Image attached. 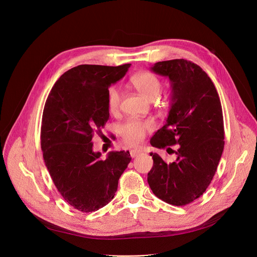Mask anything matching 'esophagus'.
Wrapping results in <instances>:
<instances>
[{
	"label": "esophagus",
	"mask_w": 257,
	"mask_h": 257,
	"mask_svg": "<svg viewBox=\"0 0 257 257\" xmlns=\"http://www.w3.org/2000/svg\"><path fill=\"white\" fill-rule=\"evenodd\" d=\"M141 150H131L130 151V156L132 157V158H134V157H137L139 154H141Z\"/></svg>",
	"instance_id": "34e87169"
}]
</instances>
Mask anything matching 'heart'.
<instances>
[{
	"label": "heart",
	"instance_id": "1",
	"mask_svg": "<svg viewBox=\"0 0 257 257\" xmlns=\"http://www.w3.org/2000/svg\"><path fill=\"white\" fill-rule=\"evenodd\" d=\"M132 85L149 100H155L161 89L160 79L151 72H143L131 79ZM121 102V91L116 86H111L107 92V107L111 113L118 111ZM154 128V123L150 119L141 120L137 118L127 119L119 126V134L123 141L130 146L140 145L148 131Z\"/></svg>",
	"mask_w": 257,
	"mask_h": 257
}]
</instances>
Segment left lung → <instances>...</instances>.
<instances>
[{
  "instance_id": "obj_1",
  "label": "left lung",
  "mask_w": 257,
  "mask_h": 257,
  "mask_svg": "<svg viewBox=\"0 0 257 257\" xmlns=\"http://www.w3.org/2000/svg\"><path fill=\"white\" fill-rule=\"evenodd\" d=\"M151 70L169 77L172 104L167 123L150 144L158 149L179 146L173 163L150 153L148 183L157 198L183 206L205 193L217 171L225 144L222 105L211 79L192 61H159Z\"/></svg>"
}]
</instances>
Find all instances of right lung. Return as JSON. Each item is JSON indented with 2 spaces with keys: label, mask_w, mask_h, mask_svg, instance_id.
<instances>
[{
  "label": "right lung",
  "mask_w": 257,
  "mask_h": 257,
  "mask_svg": "<svg viewBox=\"0 0 257 257\" xmlns=\"http://www.w3.org/2000/svg\"><path fill=\"white\" fill-rule=\"evenodd\" d=\"M129 66H75L56 81L46 101L40 130L45 164L62 198L79 211H96L109 203L131 160L129 151L102 159L91 143L109 118L108 87Z\"/></svg>",
  "instance_id": "obj_1"
}]
</instances>
